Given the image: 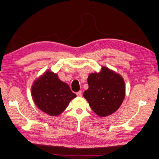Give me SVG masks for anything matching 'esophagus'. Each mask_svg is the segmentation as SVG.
Listing matches in <instances>:
<instances>
[{"label":"esophagus","instance_id":"obj_1","mask_svg":"<svg viewBox=\"0 0 159 159\" xmlns=\"http://www.w3.org/2000/svg\"><path fill=\"white\" fill-rule=\"evenodd\" d=\"M76 94H77V97H81L82 96V91H79V92H77V93H76Z\"/></svg>","mask_w":159,"mask_h":159}]
</instances>
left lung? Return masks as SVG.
I'll list each match as a JSON object with an SVG mask.
<instances>
[{
	"mask_svg": "<svg viewBox=\"0 0 159 159\" xmlns=\"http://www.w3.org/2000/svg\"><path fill=\"white\" fill-rule=\"evenodd\" d=\"M89 89L84 93L93 111L105 117L119 109L125 97V83L122 77L105 66L99 73H90L88 77Z\"/></svg>",
	"mask_w": 159,
	"mask_h": 159,
	"instance_id": "8db88e82",
	"label": "left lung"
}]
</instances>
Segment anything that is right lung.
<instances>
[{
  "label": "right lung",
  "instance_id": "add662e5",
  "mask_svg": "<svg viewBox=\"0 0 159 159\" xmlns=\"http://www.w3.org/2000/svg\"><path fill=\"white\" fill-rule=\"evenodd\" d=\"M31 95L36 106L51 116L61 114L70 101L76 97L68 84L50 70L34 81Z\"/></svg>",
  "mask_w": 159,
  "mask_h": 159
}]
</instances>
